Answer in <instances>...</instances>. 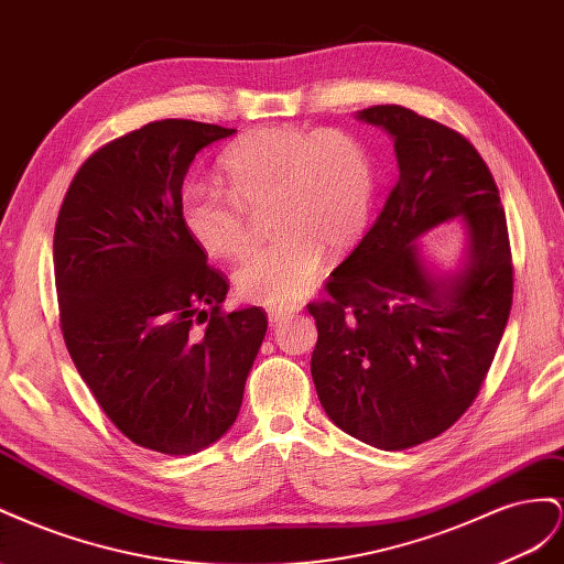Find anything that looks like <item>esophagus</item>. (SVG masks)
Segmentation results:
<instances>
[{
    "instance_id": "obj_1",
    "label": "esophagus",
    "mask_w": 564,
    "mask_h": 564,
    "mask_svg": "<svg viewBox=\"0 0 564 564\" xmlns=\"http://www.w3.org/2000/svg\"><path fill=\"white\" fill-rule=\"evenodd\" d=\"M295 312H300V310H297V307H271V310L267 312V316H269L271 324H279V321H283V318H288V316H293Z\"/></svg>"
}]
</instances>
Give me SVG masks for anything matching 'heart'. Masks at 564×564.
<instances>
[{"label":"heart","instance_id":"obj_1","mask_svg":"<svg viewBox=\"0 0 564 564\" xmlns=\"http://www.w3.org/2000/svg\"><path fill=\"white\" fill-rule=\"evenodd\" d=\"M229 189L196 180L182 188L180 217L203 252L234 260L252 246V215L269 210L276 234L236 269L238 293L288 307L310 291L324 250L345 252L366 231L376 176L361 143L340 130L271 124L224 151Z\"/></svg>","mask_w":564,"mask_h":564}]
</instances>
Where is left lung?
I'll list each match as a JSON object with an SVG mask.
<instances>
[{"label": "left lung", "instance_id": "obj_1", "mask_svg": "<svg viewBox=\"0 0 564 564\" xmlns=\"http://www.w3.org/2000/svg\"><path fill=\"white\" fill-rule=\"evenodd\" d=\"M357 120L394 141L399 180L376 224L312 302V378L330 421L364 444L401 452L452 427L475 401L512 304L506 213L485 160L446 124L404 106ZM456 218L458 270H432L414 240Z\"/></svg>", "mask_w": 564, "mask_h": 564}]
</instances>
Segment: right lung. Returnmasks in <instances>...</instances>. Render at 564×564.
Listing matches in <instances>:
<instances>
[{
	"mask_svg": "<svg viewBox=\"0 0 564 564\" xmlns=\"http://www.w3.org/2000/svg\"><path fill=\"white\" fill-rule=\"evenodd\" d=\"M236 130L160 120L79 167L54 231L63 340L127 440L191 456L227 434L267 333L260 307L221 312L229 283L180 217L184 176Z\"/></svg>",
	"mask_w": 564,
	"mask_h": 564,
	"instance_id": "1",
	"label": "right lung"
}]
</instances>
